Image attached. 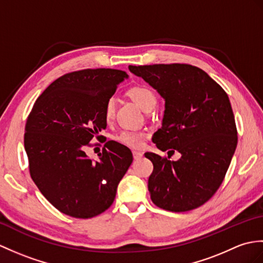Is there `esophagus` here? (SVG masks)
Wrapping results in <instances>:
<instances>
[{
	"label": "esophagus",
	"mask_w": 263,
	"mask_h": 263,
	"mask_svg": "<svg viewBox=\"0 0 263 263\" xmlns=\"http://www.w3.org/2000/svg\"><path fill=\"white\" fill-rule=\"evenodd\" d=\"M132 155H133V158H134V159H136V160L141 159V158L143 157L142 152H139V151H133Z\"/></svg>",
	"instance_id": "obj_1"
}]
</instances>
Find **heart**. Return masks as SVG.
<instances>
[{
  "label": "heart",
  "mask_w": 263,
  "mask_h": 263,
  "mask_svg": "<svg viewBox=\"0 0 263 263\" xmlns=\"http://www.w3.org/2000/svg\"><path fill=\"white\" fill-rule=\"evenodd\" d=\"M129 95L131 99L141 107L144 112H150L154 109L157 104V97L154 91L145 86H137L129 90ZM115 111V100L113 97L105 103V109H104V117L106 121H109L114 115ZM146 137L144 132H136V131H122L120 132L115 140L121 144L129 148L139 149L143 145V140Z\"/></svg>",
  "instance_id": "1"
}]
</instances>
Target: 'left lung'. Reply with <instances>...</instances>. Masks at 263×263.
I'll return each instance as SVG.
<instances>
[{
    "label": "left lung",
    "instance_id": "obj_1",
    "mask_svg": "<svg viewBox=\"0 0 263 263\" xmlns=\"http://www.w3.org/2000/svg\"><path fill=\"white\" fill-rule=\"evenodd\" d=\"M129 69L164 100L162 126L152 139L157 148L181 155L179 160L170 161L145 154L154 163L148 180L151 200L170 212L197 209L221 186L236 149L229 96L204 70L192 65L129 66Z\"/></svg>",
    "mask_w": 263,
    "mask_h": 263
}]
</instances>
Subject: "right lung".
I'll list each match as a JSON object with an SVG mask.
<instances>
[{
  "mask_svg": "<svg viewBox=\"0 0 263 263\" xmlns=\"http://www.w3.org/2000/svg\"><path fill=\"white\" fill-rule=\"evenodd\" d=\"M125 78V71L109 68L69 72L49 85L27 119L30 175L66 215L90 218L106 211L133 161L130 149L115 141L104 144L99 161L84 151L94 137L103 138L105 103Z\"/></svg>",
  "mask_w": 263,
  "mask_h": 263,
  "instance_id": "1",
  "label": "right lung"
}]
</instances>
